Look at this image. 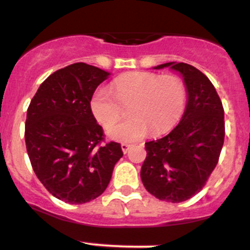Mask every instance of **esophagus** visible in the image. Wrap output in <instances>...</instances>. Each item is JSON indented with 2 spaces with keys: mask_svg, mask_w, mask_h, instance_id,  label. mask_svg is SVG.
<instances>
[{
  "mask_svg": "<svg viewBox=\"0 0 250 250\" xmlns=\"http://www.w3.org/2000/svg\"><path fill=\"white\" fill-rule=\"evenodd\" d=\"M121 147H122V151L125 153H127L128 152V150H129L130 147H132V145H130V144H125V143H123L122 145H121Z\"/></svg>",
  "mask_w": 250,
  "mask_h": 250,
  "instance_id": "esophagus-1",
  "label": "esophagus"
}]
</instances>
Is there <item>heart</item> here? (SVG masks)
Masks as SVG:
<instances>
[{"mask_svg":"<svg viewBox=\"0 0 250 250\" xmlns=\"http://www.w3.org/2000/svg\"><path fill=\"white\" fill-rule=\"evenodd\" d=\"M111 90L100 88L93 94L90 110L104 128H110L123 115V107L131 105L125 123L111 128L109 135L118 141H135L148 132L162 134L180 120L186 105V87L173 75L128 72L117 77Z\"/></svg>","mask_w":250,"mask_h":250,"instance_id":"b5f03b06","label":"heart"}]
</instances>
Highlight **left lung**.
Listing matches in <instances>:
<instances>
[{
	"label": "left lung",
	"instance_id": "obj_1",
	"mask_svg": "<svg viewBox=\"0 0 250 250\" xmlns=\"http://www.w3.org/2000/svg\"><path fill=\"white\" fill-rule=\"evenodd\" d=\"M180 72L188 105L180 123L166 137L145 143L140 176L156 198L179 203L200 192L215 169L225 138L224 107L213 83L192 65L166 62Z\"/></svg>",
	"mask_w": 250,
	"mask_h": 250
}]
</instances>
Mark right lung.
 Wrapping results in <instances>:
<instances>
[{"instance_id":"right-lung-1","label":"right lung","mask_w":250,"mask_h":250,"mask_svg":"<svg viewBox=\"0 0 250 250\" xmlns=\"http://www.w3.org/2000/svg\"><path fill=\"white\" fill-rule=\"evenodd\" d=\"M109 72L75 62L53 72L32 98L25 144L32 169L58 200L82 204L99 197L123 156L121 144L105 141L90 100Z\"/></svg>"}]
</instances>
